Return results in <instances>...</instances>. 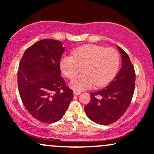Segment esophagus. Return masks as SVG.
<instances>
[{
    "label": "esophagus",
    "instance_id": "1",
    "mask_svg": "<svg viewBox=\"0 0 154 154\" xmlns=\"http://www.w3.org/2000/svg\"><path fill=\"white\" fill-rule=\"evenodd\" d=\"M80 91H77V90H74V94H76V95H79V94H80Z\"/></svg>",
    "mask_w": 154,
    "mask_h": 154
}]
</instances>
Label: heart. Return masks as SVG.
I'll list each match as a JSON object with an SVG mask.
<instances>
[{"label":"heart","mask_w":154,"mask_h":154,"mask_svg":"<svg viewBox=\"0 0 154 154\" xmlns=\"http://www.w3.org/2000/svg\"><path fill=\"white\" fill-rule=\"evenodd\" d=\"M119 54L114 48L87 45L74 50L72 56H63L60 60V68L65 76L72 80L79 67L83 66L84 74L74 79L71 86L74 89L84 90L95 84L103 86L109 83L119 70Z\"/></svg>","instance_id":"1"}]
</instances>
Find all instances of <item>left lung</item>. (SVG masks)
<instances>
[{
    "instance_id": "8db88e82",
    "label": "left lung",
    "mask_w": 154,
    "mask_h": 154,
    "mask_svg": "<svg viewBox=\"0 0 154 154\" xmlns=\"http://www.w3.org/2000/svg\"><path fill=\"white\" fill-rule=\"evenodd\" d=\"M119 48L122 66L112 81L103 89L91 92V100L84 109L95 123L108 125L119 120L130 106L135 90L136 73L129 56Z\"/></svg>"
}]
</instances>
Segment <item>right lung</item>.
<instances>
[{"label": "right lung", "instance_id": "obj_1", "mask_svg": "<svg viewBox=\"0 0 154 154\" xmlns=\"http://www.w3.org/2000/svg\"><path fill=\"white\" fill-rule=\"evenodd\" d=\"M64 50L62 42L43 39L27 48L20 61V97L29 114L43 123L60 121L73 99L72 89L60 76Z\"/></svg>", "mask_w": 154, "mask_h": 154}]
</instances>
